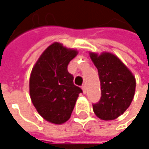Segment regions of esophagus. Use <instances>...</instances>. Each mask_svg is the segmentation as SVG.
I'll return each mask as SVG.
<instances>
[{
    "mask_svg": "<svg viewBox=\"0 0 149 149\" xmlns=\"http://www.w3.org/2000/svg\"><path fill=\"white\" fill-rule=\"evenodd\" d=\"M82 90H83V92L85 94V93H86V85H85V84H84V85L82 86Z\"/></svg>",
    "mask_w": 149,
    "mask_h": 149,
    "instance_id": "esophagus-1",
    "label": "esophagus"
}]
</instances>
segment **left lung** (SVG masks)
I'll return each mask as SVG.
<instances>
[{
	"mask_svg": "<svg viewBox=\"0 0 149 149\" xmlns=\"http://www.w3.org/2000/svg\"><path fill=\"white\" fill-rule=\"evenodd\" d=\"M97 69L101 84V98L94 104L93 111L104 121H110L123 115L130 107L135 91V77L129 68L114 54L100 55L90 52Z\"/></svg>",
	"mask_w": 149,
	"mask_h": 149,
	"instance_id": "8db88e82",
	"label": "left lung"
}]
</instances>
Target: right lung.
Wrapping results in <instances>:
<instances>
[{"label":"right lung","instance_id":"right-lung-1","mask_svg":"<svg viewBox=\"0 0 149 149\" xmlns=\"http://www.w3.org/2000/svg\"><path fill=\"white\" fill-rule=\"evenodd\" d=\"M77 54V50L54 42L43 52L32 70L31 100L38 113L49 123L62 124L68 121L79 93L83 92L67 71L68 64Z\"/></svg>","mask_w":149,"mask_h":149}]
</instances>
